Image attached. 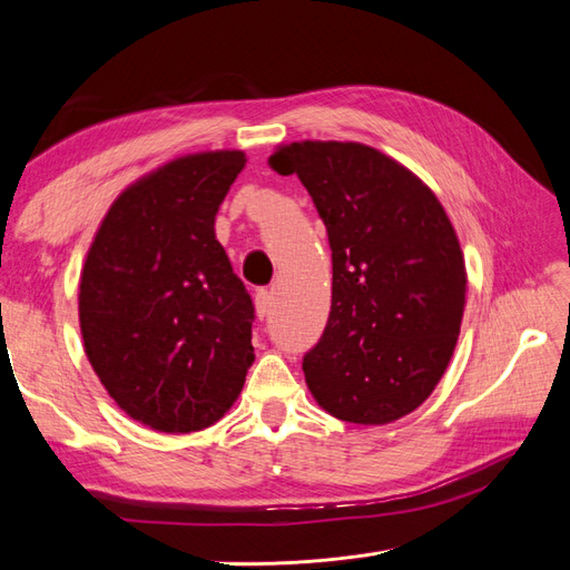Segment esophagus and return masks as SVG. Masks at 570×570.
Wrapping results in <instances>:
<instances>
[{
  "instance_id": "1",
  "label": "esophagus",
  "mask_w": 570,
  "mask_h": 570,
  "mask_svg": "<svg viewBox=\"0 0 570 570\" xmlns=\"http://www.w3.org/2000/svg\"><path fill=\"white\" fill-rule=\"evenodd\" d=\"M271 302H273V292H271V289H258V292H256V297H254V304H256V316L262 318V321L268 316Z\"/></svg>"
}]
</instances>
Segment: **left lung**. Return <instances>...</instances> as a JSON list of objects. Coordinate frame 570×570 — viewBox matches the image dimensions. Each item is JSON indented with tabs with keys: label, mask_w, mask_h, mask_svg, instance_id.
<instances>
[{
	"label": "left lung",
	"mask_w": 570,
	"mask_h": 570,
	"mask_svg": "<svg viewBox=\"0 0 570 570\" xmlns=\"http://www.w3.org/2000/svg\"><path fill=\"white\" fill-rule=\"evenodd\" d=\"M297 174L333 249V304L304 377L331 416L385 425L419 409L454 354L465 264L444 206L416 174L361 142L275 147Z\"/></svg>",
	"instance_id": "1"
}]
</instances>
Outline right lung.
Instances as JSON below:
<instances>
[{
	"instance_id": "add662e5",
	"label": "right lung",
	"mask_w": 570,
	"mask_h": 570,
	"mask_svg": "<svg viewBox=\"0 0 570 570\" xmlns=\"http://www.w3.org/2000/svg\"><path fill=\"white\" fill-rule=\"evenodd\" d=\"M247 157L185 154L120 193L85 256L82 347L111 400L159 433L214 425L254 361V304L216 239Z\"/></svg>"
}]
</instances>
